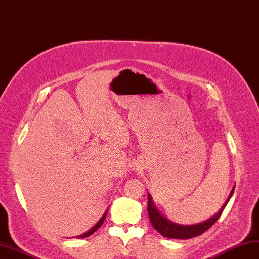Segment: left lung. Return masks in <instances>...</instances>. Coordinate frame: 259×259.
Returning a JSON list of instances; mask_svg holds the SVG:
<instances>
[{
	"instance_id": "1",
	"label": "left lung",
	"mask_w": 259,
	"mask_h": 259,
	"mask_svg": "<svg viewBox=\"0 0 259 259\" xmlns=\"http://www.w3.org/2000/svg\"><path fill=\"white\" fill-rule=\"evenodd\" d=\"M233 192H234V188L231 191V194L228 196L226 202L224 203V205L222 206V208L218 212V214L213 215L212 218L208 219L207 221H204L202 223H198L195 225H180V224L173 223V222L163 218V216H162L157 209V207L154 206L151 195L148 194V214H149L150 222H151L154 230H157L162 236L167 237V238L189 239L192 237L198 236L205 231H207L208 228L220 219V216L222 215V213H223L225 206L227 205L228 201H230V198L233 195Z\"/></svg>"
}]
</instances>
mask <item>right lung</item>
Returning <instances> with one entry per match:
<instances>
[{
	"label": "right lung",
	"instance_id": "right-lung-1",
	"mask_svg": "<svg viewBox=\"0 0 259 259\" xmlns=\"http://www.w3.org/2000/svg\"><path fill=\"white\" fill-rule=\"evenodd\" d=\"M106 216H107V212H106L104 215H102V218L97 222V223H96V225H94L92 228H90V230H89L88 232L81 234V235H79V236H77V238H85V237H88V236L92 235V234H93V233H95L96 231H97L98 228L102 225V223H104V221H105V219H106Z\"/></svg>",
	"mask_w": 259,
	"mask_h": 259
}]
</instances>
